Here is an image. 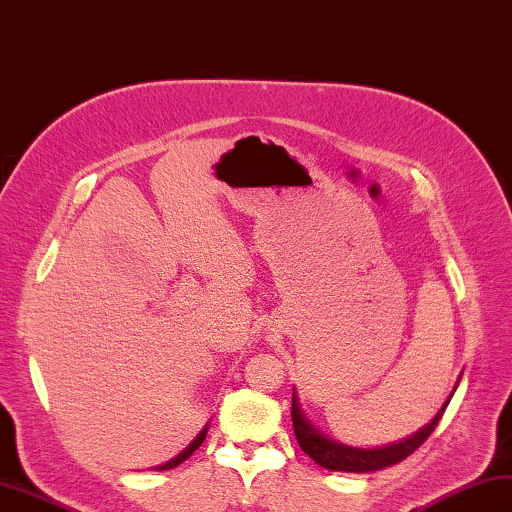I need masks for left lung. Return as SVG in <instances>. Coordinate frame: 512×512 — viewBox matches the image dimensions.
I'll use <instances>...</instances> for the list:
<instances>
[{
  "instance_id": "obj_1",
  "label": "left lung",
  "mask_w": 512,
  "mask_h": 512,
  "mask_svg": "<svg viewBox=\"0 0 512 512\" xmlns=\"http://www.w3.org/2000/svg\"><path fill=\"white\" fill-rule=\"evenodd\" d=\"M462 377V375H460ZM460 377L451 390V395L447 397V401L443 403V408L436 412V417L423 425L419 432H414L408 438H401L397 443H390L384 447H373V449H362V447H351L344 445L336 438H329L327 434H323L318 427L307 419L305 410L301 408L299 395H296V388L292 390V425H294V434L296 441H299L301 449L310 456L314 462H318L320 467L331 469V471H347V473H368V471H379L397 465L403 458H408L414 449H419L427 436L434 432V427L441 421L443 412L447 408V403L454 397V392L460 384Z\"/></svg>"
}]
</instances>
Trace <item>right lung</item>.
I'll list each match as a JSON object with an SVG mask.
<instances>
[{
    "instance_id": "add662e5",
    "label": "right lung",
    "mask_w": 512,
    "mask_h": 512,
    "mask_svg": "<svg viewBox=\"0 0 512 512\" xmlns=\"http://www.w3.org/2000/svg\"><path fill=\"white\" fill-rule=\"evenodd\" d=\"M207 430H209V423L205 425V427H202V432L194 438V441L192 443H189L183 451H181V454H178L176 458H172V460H168V462H165V465H159L157 467V471H168V469H174V467H178V465H181V462H185L189 456H192L194 454V451L202 445V441H205V436H207Z\"/></svg>"
}]
</instances>
